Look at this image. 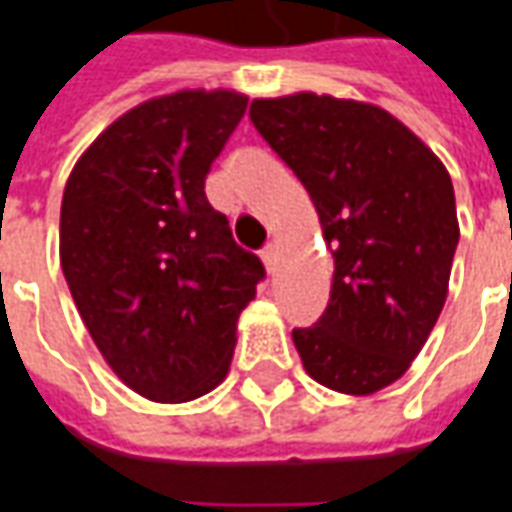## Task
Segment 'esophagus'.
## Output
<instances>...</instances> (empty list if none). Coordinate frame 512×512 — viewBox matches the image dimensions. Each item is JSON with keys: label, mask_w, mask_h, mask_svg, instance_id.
I'll return each instance as SVG.
<instances>
[{"label": "esophagus", "mask_w": 512, "mask_h": 512, "mask_svg": "<svg viewBox=\"0 0 512 512\" xmlns=\"http://www.w3.org/2000/svg\"><path fill=\"white\" fill-rule=\"evenodd\" d=\"M260 257H263V263H266L268 271H274V266H277V244H266V246H263V252H260Z\"/></svg>", "instance_id": "34e87169"}]
</instances>
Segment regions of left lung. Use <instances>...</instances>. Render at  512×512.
Listing matches in <instances>:
<instances>
[{"label":"left lung","mask_w":512,"mask_h":512,"mask_svg":"<svg viewBox=\"0 0 512 512\" xmlns=\"http://www.w3.org/2000/svg\"><path fill=\"white\" fill-rule=\"evenodd\" d=\"M249 119L299 177L335 257L327 310L293 330L305 371L338 393L396 382L441 316L457 210L449 171L382 107L293 94Z\"/></svg>","instance_id":"left-lung-1"}]
</instances>
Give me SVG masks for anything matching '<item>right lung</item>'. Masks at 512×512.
<instances>
[{"label": "right lung", "instance_id": "right-lung-1", "mask_svg": "<svg viewBox=\"0 0 512 512\" xmlns=\"http://www.w3.org/2000/svg\"><path fill=\"white\" fill-rule=\"evenodd\" d=\"M246 102L177 91L132 107L63 191L60 266L74 305L107 366L152 402H188L227 377L238 316L266 277L205 196Z\"/></svg>", "mask_w": 512, "mask_h": 512}]
</instances>
